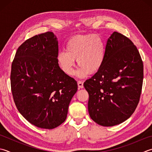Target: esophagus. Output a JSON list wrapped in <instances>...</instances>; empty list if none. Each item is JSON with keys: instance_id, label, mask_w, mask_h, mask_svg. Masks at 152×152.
I'll use <instances>...</instances> for the list:
<instances>
[{"instance_id": "34e87169", "label": "esophagus", "mask_w": 152, "mask_h": 152, "mask_svg": "<svg viewBox=\"0 0 152 152\" xmlns=\"http://www.w3.org/2000/svg\"><path fill=\"white\" fill-rule=\"evenodd\" d=\"M78 86L80 88H84V84H83L82 81H80V80H78Z\"/></svg>"}]
</instances>
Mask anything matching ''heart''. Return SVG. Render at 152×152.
Returning a JSON list of instances; mask_svg holds the SVG:
<instances>
[{"mask_svg":"<svg viewBox=\"0 0 152 152\" xmlns=\"http://www.w3.org/2000/svg\"><path fill=\"white\" fill-rule=\"evenodd\" d=\"M105 41L98 35H76L66 44V50L58 51L56 58L63 72L72 75L75 60L80 66L77 75L83 78L96 73L102 67L105 59Z\"/></svg>","mask_w":152,"mask_h":152,"instance_id":"heart-1","label":"heart"}]
</instances>
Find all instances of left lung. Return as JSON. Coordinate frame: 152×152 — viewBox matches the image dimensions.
Instances as JSON below:
<instances>
[{
    "label": "left lung",
    "mask_w": 152,
    "mask_h": 152,
    "mask_svg": "<svg viewBox=\"0 0 152 152\" xmlns=\"http://www.w3.org/2000/svg\"><path fill=\"white\" fill-rule=\"evenodd\" d=\"M144 78L141 56L132 41L113 32L106 44L102 67L84 83L94 121L113 126L127 120L139 103Z\"/></svg>",
    "instance_id": "1"
}]
</instances>
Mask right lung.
Returning a JSON list of instances; mask_svg holds the SVG:
<instances>
[{
    "instance_id": "add662e5",
    "label": "right lung",
    "mask_w": 152,
    "mask_h": 152,
    "mask_svg": "<svg viewBox=\"0 0 152 152\" xmlns=\"http://www.w3.org/2000/svg\"><path fill=\"white\" fill-rule=\"evenodd\" d=\"M58 43L53 32L28 39L12 63L11 90L16 107L31 124L53 129L66 120L78 90L75 80L58 66Z\"/></svg>"
}]
</instances>
